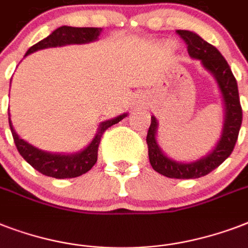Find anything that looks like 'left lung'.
<instances>
[{"mask_svg": "<svg viewBox=\"0 0 248 248\" xmlns=\"http://www.w3.org/2000/svg\"><path fill=\"white\" fill-rule=\"evenodd\" d=\"M176 33L188 45L189 56L192 59L200 60L204 69H207L215 77L216 82L219 85L225 107L223 131L216 147L206 157L189 163L176 162L163 155V152L161 151L155 140L158 122L155 116H152L151 126L147 135L148 155L153 170L163 176L171 179H197L214 171L232 155L242 124V107L239 103L238 86L235 77L219 50L202 40L194 32L176 31Z\"/></svg>", "mask_w": 248, "mask_h": 248, "instance_id": "obj_1", "label": "left lung"}]
</instances>
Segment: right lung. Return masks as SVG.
Instances as JSON below:
<instances>
[{
  "instance_id": "add662e5",
  "label": "right lung",
  "mask_w": 248,
  "mask_h": 248,
  "mask_svg": "<svg viewBox=\"0 0 248 248\" xmlns=\"http://www.w3.org/2000/svg\"><path fill=\"white\" fill-rule=\"evenodd\" d=\"M100 33L101 28H89V27L87 28H76V27L63 25V27L55 29L50 36L40 41L38 44L33 45L27 51L25 56L37 51V50H42V48L56 47V46H64V45L89 44V42L96 41L97 37L100 36ZM126 116H127V113H124L116 118L101 122L93 141L83 151L75 153V155H58V153H48V152L37 149L36 147H33L17 136L10 118L9 124L17 152L33 169L37 170L42 175L55 177V179H72V177L81 176L93 169V166L97 161V149H99V144H100L101 136L104 131L113 124H118Z\"/></svg>"
}]
</instances>
